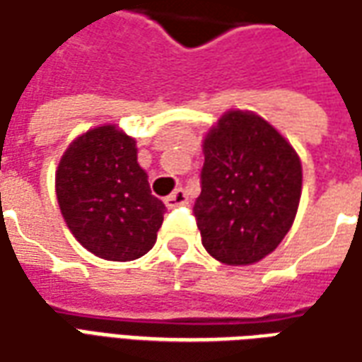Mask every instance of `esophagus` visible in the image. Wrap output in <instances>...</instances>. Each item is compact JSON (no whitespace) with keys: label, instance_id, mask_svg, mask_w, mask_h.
<instances>
[{"label":"esophagus","instance_id":"esophagus-1","mask_svg":"<svg viewBox=\"0 0 362 362\" xmlns=\"http://www.w3.org/2000/svg\"><path fill=\"white\" fill-rule=\"evenodd\" d=\"M186 202H188V196H186V192H184V189H182V188L174 189L173 194H170L168 198L164 199V204H166V207H170V209H173V207L184 206Z\"/></svg>","mask_w":362,"mask_h":362}]
</instances>
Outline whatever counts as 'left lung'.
<instances>
[{
    "label": "left lung",
    "instance_id": "8db88e82",
    "mask_svg": "<svg viewBox=\"0 0 362 362\" xmlns=\"http://www.w3.org/2000/svg\"><path fill=\"white\" fill-rule=\"evenodd\" d=\"M202 194L194 217L202 245L225 264L264 259L294 223L302 196V164L267 121L229 111L207 133Z\"/></svg>",
    "mask_w": 362,
    "mask_h": 362
}]
</instances>
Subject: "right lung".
<instances>
[{"instance_id":"add662e5","label":"right lung","mask_w":362,"mask_h":362,"mask_svg":"<svg viewBox=\"0 0 362 362\" xmlns=\"http://www.w3.org/2000/svg\"><path fill=\"white\" fill-rule=\"evenodd\" d=\"M57 198L82 247L119 262L153 249L166 214L139 166L135 141L113 125L92 129L68 146L57 170Z\"/></svg>"}]
</instances>
